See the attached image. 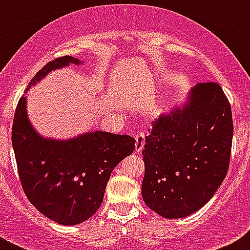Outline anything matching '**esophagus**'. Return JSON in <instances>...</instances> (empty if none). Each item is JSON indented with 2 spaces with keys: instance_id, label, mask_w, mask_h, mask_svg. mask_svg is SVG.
<instances>
[{
  "instance_id": "esophagus-1",
  "label": "esophagus",
  "mask_w": 250,
  "mask_h": 250,
  "mask_svg": "<svg viewBox=\"0 0 250 250\" xmlns=\"http://www.w3.org/2000/svg\"><path fill=\"white\" fill-rule=\"evenodd\" d=\"M144 145H145V134L144 133H139L137 135V138H135V152H141V150L144 148Z\"/></svg>"
}]
</instances>
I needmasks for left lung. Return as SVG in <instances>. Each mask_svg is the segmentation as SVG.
Wrapping results in <instances>:
<instances>
[{"label":"left lung","instance_id":"left-lung-1","mask_svg":"<svg viewBox=\"0 0 250 250\" xmlns=\"http://www.w3.org/2000/svg\"><path fill=\"white\" fill-rule=\"evenodd\" d=\"M233 123L218 83H198L181 106L162 113L145 138L141 195L158 215H191L210 200L229 169Z\"/></svg>","mask_w":250,"mask_h":250}]
</instances>
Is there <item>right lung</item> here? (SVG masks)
I'll use <instances>...</instances> for the list:
<instances>
[{"mask_svg":"<svg viewBox=\"0 0 250 250\" xmlns=\"http://www.w3.org/2000/svg\"><path fill=\"white\" fill-rule=\"evenodd\" d=\"M82 62L70 55L48 62L25 92L49 72ZM12 145L22 190L30 202L50 220L70 226L83 223L99 209L111 173L132 155L135 139L103 130L66 140L44 138L30 122L26 97H21L14 113Z\"/></svg>","mask_w":250,"mask_h":250,"instance_id":"right-lung-1","label":"right lung"}]
</instances>
